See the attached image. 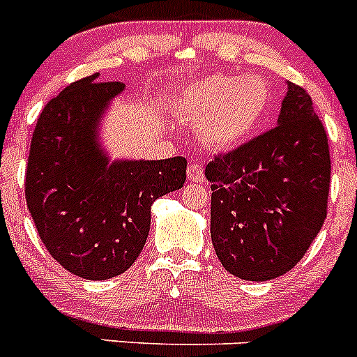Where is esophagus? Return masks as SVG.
Here are the masks:
<instances>
[{
	"instance_id": "34e87169",
	"label": "esophagus",
	"mask_w": 357,
	"mask_h": 357,
	"mask_svg": "<svg viewBox=\"0 0 357 357\" xmlns=\"http://www.w3.org/2000/svg\"><path fill=\"white\" fill-rule=\"evenodd\" d=\"M185 175H188L189 182H197V184H202L206 181V175H204V166L198 162H191L185 169Z\"/></svg>"
}]
</instances>
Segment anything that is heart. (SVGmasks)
Masks as SVG:
<instances>
[{
    "mask_svg": "<svg viewBox=\"0 0 357 357\" xmlns=\"http://www.w3.org/2000/svg\"><path fill=\"white\" fill-rule=\"evenodd\" d=\"M270 105V85L255 75H209L175 96L176 110L188 121H198V137L214 150H230L250 139Z\"/></svg>",
    "mask_w": 357,
    "mask_h": 357,
    "instance_id": "b5f03b06",
    "label": "heart"
}]
</instances>
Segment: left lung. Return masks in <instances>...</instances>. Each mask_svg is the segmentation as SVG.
Here are the masks:
<instances>
[{
	"instance_id": "1",
	"label": "left lung",
	"mask_w": 357,
	"mask_h": 357,
	"mask_svg": "<svg viewBox=\"0 0 357 357\" xmlns=\"http://www.w3.org/2000/svg\"><path fill=\"white\" fill-rule=\"evenodd\" d=\"M211 238L227 272L275 279L304 257L327 216L331 155L311 96L288 82L277 127L206 168Z\"/></svg>"
}]
</instances>
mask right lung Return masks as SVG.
<instances>
[{
  "mask_svg": "<svg viewBox=\"0 0 357 357\" xmlns=\"http://www.w3.org/2000/svg\"><path fill=\"white\" fill-rule=\"evenodd\" d=\"M96 75L68 85L37 119L26 166V204L40 241L68 272L87 280L121 275L150 232L151 204L181 189L188 160L110 159L102 118L125 91Z\"/></svg>",
  "mask_w": 357,
  "mask_h": 357,
  "instance_id": "1",
  "label": "right lung"
}]
</instances>
